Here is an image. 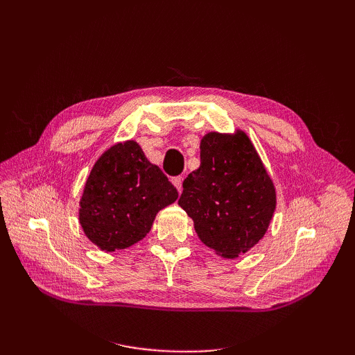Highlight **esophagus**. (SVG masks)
I'll return each mask as SVG.
<instances>
[{
    "label": "esophagus",
    "instance_id": "obj_1",
    "mask_svg": "<svg viewBox=\"0 0 355 355\" xmlns=\"http://www.w3.org/2000/svg\"><path fill=\"white\" fill-rule=\"evenodd\" d=\"M171 182H173V185L176 187V189L179 191V194H180V192H182V182H184V178L176 176V178L171 179Z\"/></svg>",
    "mask_w": 355,
    "mask_h": 355
}]
</instances>
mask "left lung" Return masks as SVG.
Masks as SVG:
<instances>
[{"label": "left lung", "instance_id": "8db88e82", "mask_svg": "<svg viewBox=\"0 0 355 355\" xmlns=\"http://www.w3.org/2000/svg\"><path fill=\"white\" fill-rule=\"evenodd\" d=\"M200 159L178 202L194 220L198 239L232 259L259 243L270 227L277 204L272 179L241 130L207 133Z\"/></svg>", "mask_w": 355, "mask_h": 355}]
</instances>
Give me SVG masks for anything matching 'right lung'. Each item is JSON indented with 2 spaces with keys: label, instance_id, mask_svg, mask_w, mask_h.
Listing matches in <instances>:
<instances>
[{
  "label": "right lung",
  "instance_id": "1",
  "mask_svg": "<svg viewBox=\"0 0 355 355\" xmlns=\"http://www.w3.org/2000/svg\"><path fill=\"white\" fill-rule=\"evenodd\" d=\"M178 189L135 141L99 157L80 200L81 228L105 252L127 249L151 231L157 213L175 202Z\"/></svg>",
  "mask_w": 355,
  "mask_h": 355
}]
</instances>
